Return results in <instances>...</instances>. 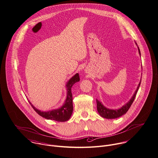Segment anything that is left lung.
<instances>
[{"mask_svg":"<svg viewBox=\"0 0 158 158\" xmlns=\"http://www.w3.org/2000/svg\"><path fill=\"white\" fill-rule=\"evenodd\" d=\"M135 44L137 45V47H138V50H139V55L140 56H141V53H140V49H139V47H138L137 43L135 42ZM141 80H142V77H141V79H140V81L138 85V87L135 90V92H134V95H132V98L129 100V101L126 103L124 105H123L122 107H121L119 109H115V110H113V109H110V108H106V106H105L103 103L99 101L98 100H96L97 101V111H98V113H99V114L102 117V118H104L105 119H116V118H118L121 116H122L123 115L125 114L127 111L129 110V109L130 108L131 106L132 105L133 102L135 100V98L136 97V95H137V91L139 89V87L140 85V84H141Z\"/></svg>","mask_w":158,"mask_h":158,"instance_id":"left-lung-1","label":"left lung"}]
</instances>
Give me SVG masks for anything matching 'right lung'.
Instances as JSON below:
<instances>
[{
	"label": "right lung",
	"instance_id": "right-lung-1",
	"mask_svg": "<svg viewBox=\"0 0 158 158\" xmlns=\"http://www.w3.org/2000/svg\"><path fill=\"white\" fill-rule=\"evenodd\" d=\"M79 81L80 79L78 73H76L71 79H69V81L67 82L66 84V89L67 91L66 100L63 105L57 109H54L47 111H43L37 109L34 106H33V105H32V103L30 102H29L33 108V109L35 111V112L44 118L56 121L58 122L67 121L71 118L73 111V95L71 93V88L76 82H79Z\"/></svg>",
	"mask_w": 158,
	"mask_h": 158
}]
</instances>
